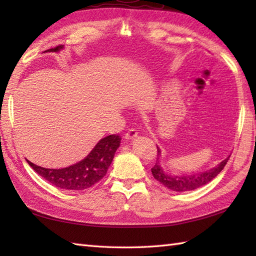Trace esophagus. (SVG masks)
<instances>
[{
    "instance_id": "34e87169",
    "label": "esophagus",
    "mask_w": 256,
    "mask_h": 256,
    "mask_svg": "<svg viewBox=\"0 0 256 256\" xmlns=\"http://www.w3.org/2000/svg\"><path fill=\"white\" fill-rule=\"evenodd\" d=\"M136 136H138V132L135 131V130H128V133L124 135V140H132Z\"/></svg>"
}]
</instances>
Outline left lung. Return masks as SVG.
Instances as JSON below:
<instances>
[{
    "instance_id": "left-lung-1",
    "label": "left lung",
    "mask_w": 256,
    "mask_h": 256,
    "mask_svg": "<svg viewBox=\"0 0 256 256\" xmlns=\"http://www.w3.org/2000/svg\"><path fill=\"white\" fill-rule=\"evenodd\" d=\"M160 154L162 150H160L158 146H157V156L158 157H157L155 166L152 168V174H153L156 180L160 182L162 186H165L166 188L176 192H189V190L197 189L210 182L212 179L218 176V174H220L221 170H224L226 162L229 160L230 157L228 156L226 160H222L220 164H218L216 167L202 172H194L192 175H170V174L165 172L164 170H162V167L160 166Z\"/></svg>"
}]
</instances>
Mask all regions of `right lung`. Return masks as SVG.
Wrapping results in <instances>:
<instances>
[{"mask_svg":"<svg viewBox=\"0 0 256 256\" xmlns=\"http://www.w3.org/2000/svg\"><path fill=\"white\" fill-rule=\"evenodd\" d=\"M64 46L60 45L46 52H58ZM120 143L121 138L118 135H108L101 138L82 160L60 170L37 166L30 160L27 162L37 174L58 188L84 190L99 182L106 176Z\"/></svg>","mask_w":256,"mask_h":256,"instance_id":"obj_1","label":"right lung"}]
</instances>
